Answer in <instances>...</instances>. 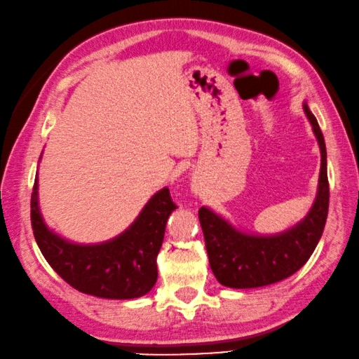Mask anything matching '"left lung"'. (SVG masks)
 <instances>
[{
    "label": "left lung",
    "instance_id": "obj_1",
    "mask_svg": "<svg viewBox=\"0 0 359 359\" xmlns=\"http://www.w3.org/2000/svg\"><path fill=\"white\" fill-rule=\"evenodd\" d=\"M303 112L321 152L316 197L305 218L280 233L257 234L237 228L212 208L198 210L210 268L226 287L255 289L289 278L308 262L321 239L329 210L326 142L306 102H303Z\"/></svg>",
    "mask_w": 359,
    "mask_h": 359
}]
</instances>
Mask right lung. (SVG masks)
I'll use <instances>...</instances> for the list:
<instances>
[{"label":"right lung","mask_w":359,"mask_h":359,"mask_svg":"<svg viewBox=\"0 0 359 359\" xmlns=\"http://www.w3.org/2000/svg\"><path fill=\"white\" fill-rule=\"evenodd\" d=\"M173 210L176 205L168 187H162L118 236L97 244H80L46 224L38 201V172L32 192V228L46 262L74 289L110 300L137 299L156 285L157 255Z\"/></svg>","instance_id":"add662e5"}]
</instances>
